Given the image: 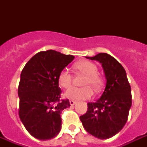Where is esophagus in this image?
I'll return each instance as SVG.
<instances>
[{"label": "esophagus", "instance_id": "34e87169", "mask_svg": "<svg viewBox=\"0 0 147 147\" xmlns=\"http://www.w3.org/2000/svg\"><path fill=\"white\" fill-rule=\"evenodd\" d=\"M69 103H70V105H71V106H73V105L76 103V100H69Z\"/></svg>", "mask_w": 147, "mask_h": 147}]
</instances>
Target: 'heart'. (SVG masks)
<instances>
[{
    "mask_svg": "<svg viewBox=\"0 0 147 147\" xmlns=\"http://www.w3.org/2000/svg\"><path fill=\"white\" fill-rule=\"evenodd\" d=\"M75 68L80 73L85 75V78L83 81V88H71L67 90L65 96L69 99L80 100L89 99L93 95V91L99 92L102 89L104 80L102 77L98 73V69L96 64L90 61H82L75 65ZM73 77L68 69H62L58 76V82L61 87L69 88L72 84Z\"/></svg>",
    "mask_w": 147,
    "mask_h": 147,
    "instance_id": "b5f03b06",
    "label": "heart"
}]
</instances>
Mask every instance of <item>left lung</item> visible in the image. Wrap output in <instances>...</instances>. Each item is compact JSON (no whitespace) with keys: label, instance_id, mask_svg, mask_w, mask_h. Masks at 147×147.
<instances>
[{"label":"left lung","instance_id":"left-lung-1","mask_svg":"<svg viewBox=\"0 0 147 147\" xmlns=\"http://www.w3.org/2000/svg\"><path fill=\"white\" fill-rule=\"evenodd\" d=\"M88 58L102 64L107 83L101 97L95 102H88L87 112L80 120L90 134L108 139L121 131L127 121L132 105L130 85L125 69L113 56L101 53Z\"/></svg>","mask_w":147,"mask_h":147}]
</instances>
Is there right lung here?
<instances>
[{
	"mask_svg": "<svg viewBox=\"0 0 147 147\" xmlns=\"http://www.w3.org/2000/svg\"><path fill=\"white\" fill-rule=\"evenodd\" d=\"M74 58L55 50L42 51L22 70L18 86L19 116L26 130L36 139L50 140L61 130L60 115L70 103L69 99H60L58 76Z\"/></svg>",
	"mask_w": 147,
	"mask_h": 147,
	"instance_id": "1",
	"label": "right lung"
}]
</instances>
